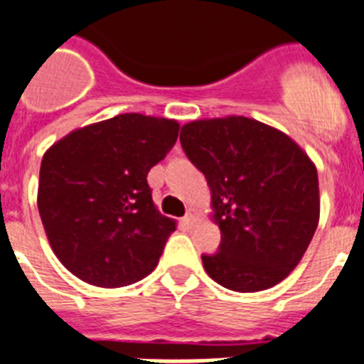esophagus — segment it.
Instances as JSON below:
<instances>
[{"label":"esophagus","mask_w":364,"mask_h":364,"mask_svg":"<svg viewBox=\"0 0 364 364\" xmlns=\"http://www.w3.org/2000/svg\"><path fill=\"white\" fill-rule=\"evenodd\" d=\"M195 220H197V215H195V210H189V212L186 213V217H184V223L188 226H193Z\"/></svg>","instance_id":"1"}]
</instances>
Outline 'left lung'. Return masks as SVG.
<instances>
[{
    "mask_svg": "<svg viewBox=\"0 0 364 364\" xmlns=\"http://www.w3.org/2000/svg\"><path fill=\"white\" fill-rule=\"evenodd\" d=\"M180 144L206 176L220 228L219 250L203 256L208 276L237 293L279 284L318 225L315 164L287 134L243 116L191 121Z\"/></svg>",
    "mask_w": 364,
    "mask_h": 364,
    "instance_id": "obj_1",
    "label": "left lung"
}]
</instances>
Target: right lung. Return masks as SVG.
Returning <instances> with one entry per match:
<instances>
[{"mask_svg": "<svg viewBox=\"0 0 364 364\" xmlns=\"http://www.w3.org/2000/svg\"><path fill=\"white\" fill-rule=\"evenodd\" d=\"M178 129L175 119L119 114L73 130L43 154L40 219L77 278L114 289L154 271L176 223L156 210L147 175Z\"/></svg>", "mask_w": 364, "mask_h": 364, "instance_id": "obj_1", "label": "right lung"}]
</instances>
